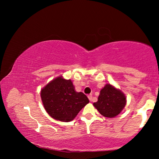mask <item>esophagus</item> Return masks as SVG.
<instances>
[{
	"mask_svg": "<svg viewBox=\"0 0 159 159\" xmlns=\"http://www.w3.org/2000/svg\"><path fill=\"white\" fill-rule=\"evenodd\" d=\"M88 99H89V100L91 102L92 101V99H93V95H89L88 96Z\"/></svg>",
	"mask_w": 159,
	"mask_h": 159,
	"instance_id": "1",
	"label": "esophagus"
}]
</instances>
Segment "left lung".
Instances as JSON below:
<instances>
[{
  "instance_id": "left-lung-1",
  "label": "left lung",
  "mask_w": 159,
  "mask_h": 159,
  "mask_svg": "<svg viewBox=\"0 0 159 159\" xmlns=\"http://www.w3.org/2000/svg\"><path fill=\"white\" fill-rule=\"evenodd\" d=\"M126 104L124 93L111 84H106L99 93L98 100L93 105L104 116L114 118L122 111Z\"/></svg>"
}]
</instances>
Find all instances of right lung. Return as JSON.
<instances>
[{
  "label": "right lung",
  "mask_w": 159,
  "mask_h": 159,
  "mask_svg": "<svg viewBox=\"0 0 159 159\" xmlns=\"http://www.w3.org/2000/svg\"><path fill=\"white\" fill-rule=\"evenodd\" d=\"M45 109L54 119L63 122L74 120L89 99L83 93H77L71 80L59 76L51 80L41 91Z\"/></svg>",
  "instance_id": "obj_1"
}]
</instances>
